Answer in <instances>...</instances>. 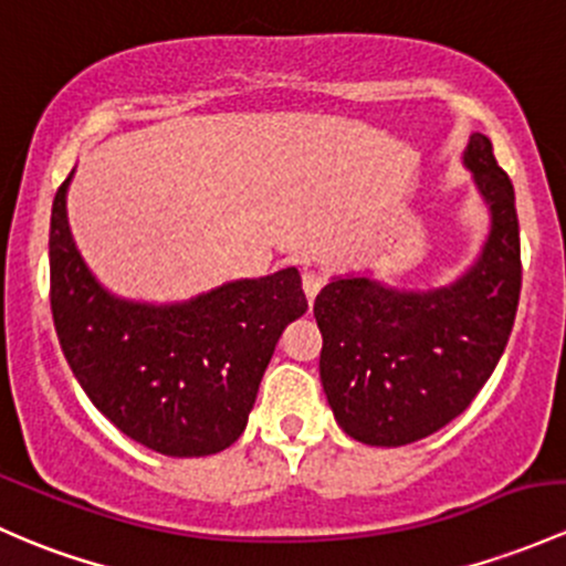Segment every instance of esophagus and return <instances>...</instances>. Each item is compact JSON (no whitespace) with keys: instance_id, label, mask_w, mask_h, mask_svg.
Instances as JSON below:
<instances>
[{"instance_id":"obj_1","label":"esophagus","mask_w":566,"mask_h":566,"mask_svg":"<svg viewBox=\"0 0 566 566\" xmlns=\"http://www.w3.org/2000/svg\"><path fill=\"white\" fill-rule=\"evenodd\" d=\"M319 290H323V276L317 271H303V293H306L308 303H314Z\"/></svg>"}]
</instances>
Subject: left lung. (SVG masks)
Listing matches in <instances>:
<instances>
[{"label": "left lung", "instance_id": "1", "mask_svg": "<svg viewBox=\"0 0 566 566\" xmlns=\"http://www.w3.org/2000/svg\"><path fill=\"white\" fill-rule=\"evenodd\" d=\"M463 165L491 208V233L461 279L428 293L333 279L314 301L323 390L336 423L363 444L401 448L448 426L488 382L513 333L521 298L513 181L480 133Z\"/></svg>", "mask_w": 566, "mask_h": 566}]
</instances>
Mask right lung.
<instances>
[{"label":"right lung","instance_id":"add662e5","mask_svg":"<svg viewBox=\"0 0 566 566\" xmlns=\"http://www.w3.org/2000/svg\"><path fill=\"white\" fill-rule=\"evenodd\" d=\"M70 174L51 208V314L59 344L94 407L143 448L195 458L247 428L268 360L308 308L298 268L222 284L174 306L122 301L99 287L67 224Z\"/></svg>","mask_w":566,"mask_h":566}]
</instances>
